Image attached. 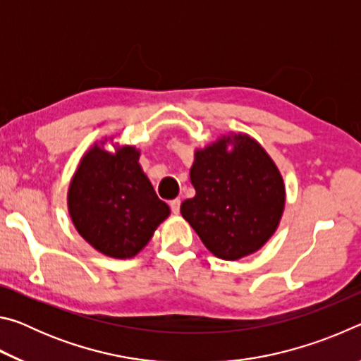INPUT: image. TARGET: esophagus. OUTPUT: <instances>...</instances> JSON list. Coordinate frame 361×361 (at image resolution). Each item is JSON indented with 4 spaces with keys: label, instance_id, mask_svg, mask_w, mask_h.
I'll use <instances>...</instances> for the list:
<instances>
[{
    "label": "esophagus",
    "instance_id": "34e87169",
    "mask_svg": "<svg viewBox=\"0 0 361 361\" xmlns=\"http://www.w3.org/2000/svg\"><path fill=\"white\" fill-rule=\"evenodd\" d=\"M180 205H181V200L180 199H173L170 200V209L175 213V215H178L180 213Z\"/></svg>",
    "mask_w": 361,
    "mask_h": 361
}]
</instances>
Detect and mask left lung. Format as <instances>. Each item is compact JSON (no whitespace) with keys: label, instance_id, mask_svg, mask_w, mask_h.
<instances>
[{"label":"left lung","instance_id":"8db88e82","mask_svg":"<svg viewBox=\"0 0 361 361\" xmlns=\"http://www.w3.org/2000/svg\"><path fill=\"white\" fill-rule=\"evenodd\" d=\"M195 195L181 215L216 258L235 261L264 245L285 210V185L276 162L247 133H228L194 151Z\"/></svg>","mask_w":361,"mask_h":361}]
</instances>
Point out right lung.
I'll return each instance as SVG.
<instances>
[{"mask_svg": "<svg viewBox=\"0 0 361 361\" xmlns=\"http://www.w3.org/2000/svg\"><path fill=\"white\" fill-rule=\"evenodd\" d=\"M114 137L84 152L68 188V213L76 231L97 252L116 259L133 258L148 245L170 215L140 166V149L118 146ZM111 142L114 152H106Z\"/></svg>", "mask_w": 361, "mask_h": 361, "instance_id": "add662e5", "label": "right lung"}]
</instances>
